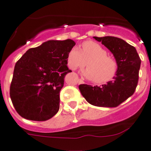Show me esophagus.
I'll list each match as a JSON object with an SVG mask.
<instances>
[{"label":"esophagus","mask_w":151,"mask_h":151,"mask_svg":"<svg viewBox=\"0 0 151 151\" xmlns=\"http://www.w3.org/2000/svg\"><path fill=\"white\" fill-rule=\"evenodd\" d=\"M78 81H79V83H82L83 82V81L81 80V79H79V80H78Z\"/></svg>","instance_id":"esophagus-1"}]
</instances>
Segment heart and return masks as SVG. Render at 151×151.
Listing matches in <instances>:
<instances>
[{
  "label": "heart",
  "instance_id": "heart-1",
  "mask_svg": "<svg viewBox=\"0 0 151 151\" xmlns=\"http://www.w3.org/2000/svg\"><path fill=\"white\" fill-rule=\"evenodd\" d=\"M105 48L92 41L82 44L81 51L77 47L71 49L67 55V64L72 70L88 66L85 71L88 78L93 79L97 84L109 82L117 73V61L107 55Z\"/></svg>",
  "mask_w": 151,
  "mask_h": 151
}]
</instances>
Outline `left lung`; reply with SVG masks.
Returning a JSON list of instances; mask_svg holds the SVG:
<instances>
[{"label": "left lung", "mask_w": 151, "mask_h": 151, "mask_svg": "<svg viewBox=\"0 0 151 151\" xmlns=\"http://www.w3.org/2000/svg\"><path fill=\"white\" fill-rule=\"evenodd\" d=\"M112 52L117 63V73L114 81L102 86L80 85L85 99L93 106L116 107L133 95L139 81L141 59L136 49L126 41L115 37H94Z\"/></svg>", "instance_id": "obj_1"}]
</instances>
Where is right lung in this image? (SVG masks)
Returning a JSON list of instances; mask_svg holds the SVG:
<instances>
[{
  "mask_svg": "<svg viewBox=\"0 0 151 151\" xmlns=\"http://www.w3.org/2000/svg\"><path fill=\"white\" fill-rule=\"evenodd\" d=\"M73 40H51L29 48L15 63L10 97L15 110L26 119L43 122L59 109V92L64 85L67 55Z\"/></svg>",
  "mask_w": 151,
  "mask_h": 151,
  "instance_id": "1",
  "label": "right lung"
}]
</instances>
